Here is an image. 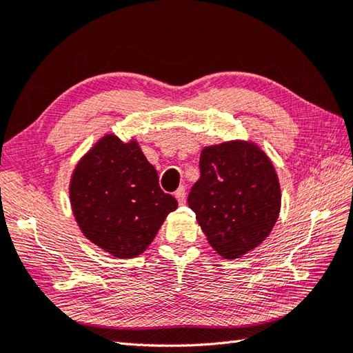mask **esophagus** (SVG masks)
<instances>
[{"instance_id":"obj_1","label":"esophagus","mask_w":353,"mask_h":353,"mask_svg":"<svg viewBox=\"0 0 353 353\" xmlns=\"http://www.w3.org/2000/svg\"><path fill=\"white\" fill-rule=\"evenodd\" d=\"M175 198L179 202V205H183V203H185V189H184L183 185L179 187V189L175 192Z\"/></svg>"}]
</instances>
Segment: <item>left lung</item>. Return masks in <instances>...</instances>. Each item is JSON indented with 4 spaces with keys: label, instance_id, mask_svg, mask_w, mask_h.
Listing matches in <instances>:
<instances>
[{
    "label": "left lung",
    "instance_id": "left-lung-1",
    "mask_svg": "<svg viewBox=\"0 0 353 353\" xmlns=\"http://www.w3.org/2000/svg\"><path fill=\"white\" fill-rule=\"evenodd\" d=\"M189 207L223 258H237L269 236L281 208L279 183L260 148L245 142L208 146Z\"/></svg>",
    "mask_w": 353,
    "mask_h": 353
}]
</instances>
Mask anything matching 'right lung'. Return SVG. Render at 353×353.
<instances>
[{
    "instance_id": "add662e5",
    "label": "right lung",
    "mask_w": 353,
    "mask_h": 353,
    "mask_svg": "<svg viewBox=\"0 0 353 353\" xmlns=\"http://www.w3.org/2000/svg\"><path fill=\"white\" fill-rule=\"evenodd\" d=\"M70 203L84 236L117 258L142 254L178 207L139 145L112 134L78 163Z\"/></svg>"
}]
</instances>
